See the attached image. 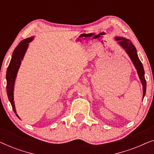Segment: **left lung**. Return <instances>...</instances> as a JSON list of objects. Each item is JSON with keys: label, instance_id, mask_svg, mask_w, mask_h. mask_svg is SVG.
I'll return each instance as SVG.
<instances>
[{"label": "left lung", "instance_id": "1", "mask_svg": "<svg viewBox=\"0 0 154 154\" xmlns=\"http://www.w3.org/2000/svg\"><path fill=\"white\" fill-rule=\"evenodd\" d=\"M116 41H119V44L125 50L127 54L129 55L130 60L133 63L134 67H135L137 73L140 78L142 85L143 86V99H144L145 94H146V82L144 77V70L143 65L141 61L139 59L137 53V50L132 42L129 39H126L125 38L122 37H116Z\"/></svg>", "mask_w": 154, "mask_h": 154}]
</instances>
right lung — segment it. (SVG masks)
I'll list each match as a JSON object with an SVG mask.
<instances>
[{"label":"right lung","mask_w":154,"mask_h":154,"mask_svg":"<svg viewBox=\"0 0 154 154\" xmlns=\"http://www.w3.org/2000/svg\"><path fill=\"white\" fill-rule=\"evenodd\" d=\"M33 37L28 38L23 40L19 43V45L17 46L15 49H14L13 53H12V59L10 61L9 66L8 67L7 72H6V80H7V86H6V89H7V94L8 99L10 102V104L12 105V109H13L14 112L15 113L19 119L20 117L17 114L15 106H14V82H15L16 76L17 74L18 70L20 69L21 62L24 58V56L26 51L28 48L29 43L32 41Z\"/></svg>","instance_id":"1"}]
</instances>
